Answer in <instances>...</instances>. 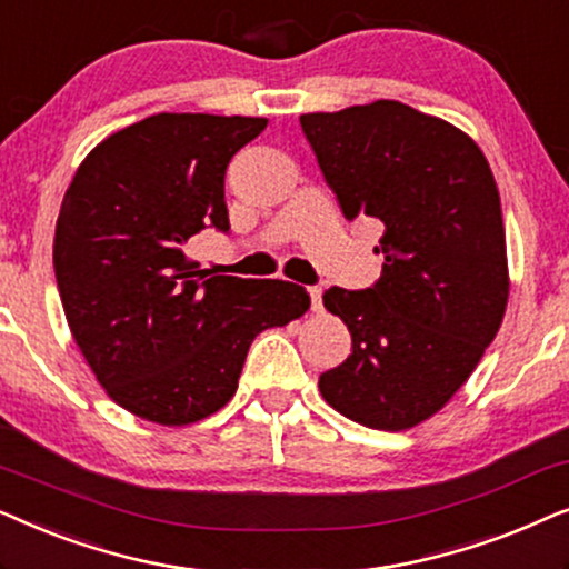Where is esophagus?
<instances>
[{"label":"esophagus","mask_w":569,"mask_h":569,"mask_svg":"<svg viewBox=\"0 0 569 569\" xmlns=\"http://www.w3.org/2000/svg\"><path fill=\"white\" fill-rule=\"evenodd\" d=\"M308 295H310V308H313V313H321V308H323L321 287H308Z\"/></svg>","instance_id":"1"}]
</instances>
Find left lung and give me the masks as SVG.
I'll return each mask as SVG.
<instances>
[{
    "label": "left lung",
    "instance_id": "8db88e82",
    "mask_svg": "<svg viewBox=\"0 0 569 569\" xmlns=\"http://www.w3.org/2000/svg\"><path fill=\"white\" fill-rule=\"evenodd\" d=\"M300 127L347 220L383 222L378 282L323 295L352 355L318 388L352 422L409 430L453 399L500 331L510 274L495 176L466 131L399 100L302 113Z\"/></svg>",
    "mask_w": 569,
    "mask_h": 569
}]
</instances>
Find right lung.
<instances>
[{"instance_id": "add662e5", "label": "right lung", "mask_w": 569, "mask_h": 569, "mask_svg": "<svg viewBox=\"0 0 569 569\" xmlns=\"http://www.w3.org/2000/svg\"><path fill=\"white\" fill-rule=\"evenodd\" d=\"M267 119L158 113L106 137L61 201L53 271L98 383L147 422L183 427L238 391L248 347L310 308L282 279L209 277L186 246L228 232L224 170Z\"/></svg>"}]
</instances>
